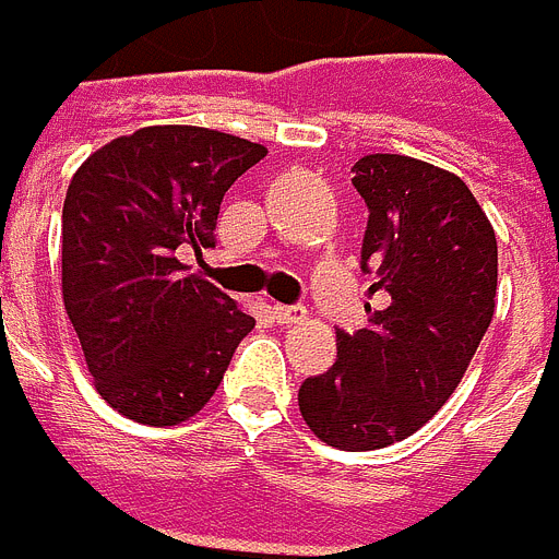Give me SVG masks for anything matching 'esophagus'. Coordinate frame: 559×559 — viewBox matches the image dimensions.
I'll return each mask as SVG.
<instances>
[{"instance_id":"esophagus-1","label":"esophagus","mask_w":559,"mask_h":559,"mask_svg":"<svg viewBox=\"0 0 559 559\" xmlns=\"http://www.w3.org/2000/svg\"><path fill=\"white\" fill-rule=\"evenodd\" d=\"M270 313H273L276 323H298L305 317V308L301 305H273Z\"/></svg>"}]
</instances>
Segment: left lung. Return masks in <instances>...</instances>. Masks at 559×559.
Returning a JSON list of instances; mask_svg holds the SVG:
<instances>
[{"label":"left lung","instance_id":"1","mask_svg":"<svg viewBox=\"0 0 559 559\" xmlns=\"http://www.w3.org/2000/svg\"><path fill=\"white\" fill-rule=\"evenodd\" d=\"M367 202L360 267L376 270L385 308L367 330H338L335 364L298 389L317 439L376 451L414 436L476 355L495 313L498 239L461 177L404 155L352 167Z\"/></svg>","mask_w":559,"mask_h":559}]
</instances>
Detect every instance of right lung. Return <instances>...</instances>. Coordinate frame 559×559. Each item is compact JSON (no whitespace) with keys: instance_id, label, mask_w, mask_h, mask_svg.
<instances>
[{"instance_id":"right-lung-1","label":"right lung","mask_w":559,"mask_h":559,"mask_svg":"<svg viewBox=\"0 0 559 559\" xmlns=\"http://www.w3.org/2000/svg\"><path fill=\"white\" fill-rule=\"evenodd\" d=\"M264 145L204 127H142L80 164L61 211V292L98 395L177 426L217 392L254 317L180 254L214 248L226 189Z\"/></svg>"}]
</instances>
